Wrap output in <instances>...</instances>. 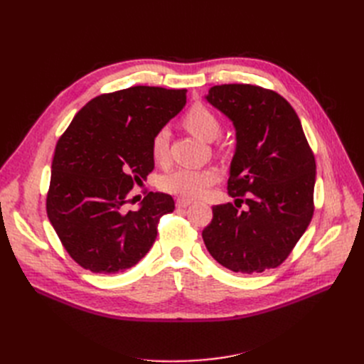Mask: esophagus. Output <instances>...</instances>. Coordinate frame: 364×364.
<instances>
[{
  "mask_svg": "<svg viewBox=\"0 0 364 364\" xmlns=\"http://www.w3.org/2000/svg\"><path fill=\"white\" fill-rule=\"evenodd\" d=\"M191 203L193 202L190 199H182V197H181V199L176 200V206H178V208H186V206H190Z\"/></svg>",
  "mask_w": 364,
  "mask_h": 364,
  "instance_id": "1",
  "label": "esophagus"
}]
</instances>
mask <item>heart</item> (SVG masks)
<instances>
[{
    "instance_id": "1",
    "label": "heart",
    "mask_w": 364,
    "mask_h": 364,
    "mask_svg": "<svg viewBox=\"0 0 364 364\" xmlns=\"http://www.w3.org/2000/svg\"><path fill=\"white\" fill-rule=\"evenodd\" d=\"M182 121L193 135L203 141H214L222 132L218 117L203 105L191 106ZM168 136V130L161 129L151 139V156L158 162L167 158ZM217 179L218 171L215 168H176L162 176L159 186L165 193L179 196L182 199H196L215 183Z\"/></svg>"
}]
</instances>
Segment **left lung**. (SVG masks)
I'll list each match as a JSON object with an SVG mask.
<instances>
[{
  "label": "left lung",
  "mask_w": 364,
  "mask_h": 364,
  "mask_svg": "<svg viewBox=\"0 0 364 364\" xmlns=\"http://www.w3.org/2000/svg\"><path fill=\"white\" fill-rule=\"evenodd\" d=\"M205 98L232 121L237 141L228 179L235 205L213 206L205 246L232 272L278 267L314 213L316 161L301 119L284 97L259 86H213Z\"/></svg>",
  "instance_id": "obj_1"
}]
</instances>
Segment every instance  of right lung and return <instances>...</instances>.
I'll list each match as a JSON object with an SVG mask.
<instances>
[{
	"mask_svg": "<svg viewBox=\"0 0 364 364\" xmlns=\"http://www.w3.org/2000/svg\"><path fill=\"white\" fill-rule=\"evenodd\" d=\"M186 103V90L132 86L87 102L58 141L47 214L71 258L94 273L134 267L156 240L174 200L149 193L136 211L134 183L155 168L151 139Z\"/></svg>",
	"mask_w": 364,
	"mask_h": 364,
	"instance_id": "add662e5",
	"label": "right lung"
}]
</instances>
